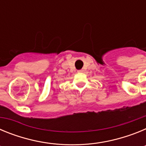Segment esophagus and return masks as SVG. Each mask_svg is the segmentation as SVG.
Returning <instances> with one entry per match:
<instances>
[{"label":"esophagus","instance_id":"1","mask_svg":"<svg viewBox=\"0 0 146 146\" xmlns=\"http://www.w3.org/2000/svg\"><path fill=\"white\" fill-rule=\"evenodd\" d=\"M77 72H84V70H83V69H80V70H78Z\"/></svg>","mask_w":146,"mask_h":146}]
</instances>
